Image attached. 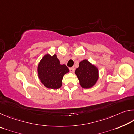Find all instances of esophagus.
<instances>
[{
	"mask_svg": "<svg viewBox=\"0 0 134 134\" xmlns=\"http://www.w3.org/2000/svg\"><path fill=\"white\" fill-rule=\"evenodd\" d=\"M69 69H70V71L71 72H73L74 71V70H75L74 67H70Z\"/></svg>",
	"mask_w": 134,
	"mask_h": 134,
	"instance_id": "34e87169",
	"label": "esophagus"
}]
</instances>
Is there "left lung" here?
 <instances>
[{
	"mask_svg": "<svg viewBox=\"0 0 134 134\" xmlns=\"http://www.w3.org/2000/svg\"><path fill=\"white\" fill-rule=\"evenodd\" d=\"M75 74L79 80V84L83 89H90L94 86L99 77V69L85 59L79 63Z\"/></svg>",
	"mask_w": 134,
	"mask_h": 134,
	"instance_id": "obj_1",
	"label": "left lung"
}]
</instances>
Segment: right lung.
I'll use <instances>...</instances> for the list:
<instances>
[{"label":"right lung","mask_w":134,"mask_h":134,"mask_svg":"<svg viewBox=\"0 0 134 134\" xmlns=\"http://www.w3.org/2000/svg\"><path fill=\"white\" fill-rule=\"evenodd\" d=\"M38 77L45 87L58 89L62 86V80L69 69L65 64H61L56 54L51 55L47 53L38 63Z\"/></svg>","instance_id":"right-lung-1"}]
</instances>
